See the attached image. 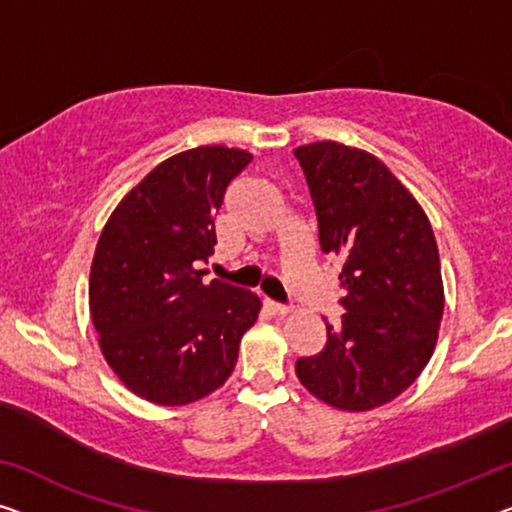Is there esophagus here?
<instances>
[{
  "label": "esophagus",
  "instance_id": "1",
  "mask_svg": "<svg viewBox=\"0 0 512 512\" xmlns=\"http://www.w3.org/2000/svg\"><path fill=\"white\" fill-rule=\"evenodd\" d=\"M264 305L273 312V315H280V317H285L287 312H289V305H285V303H278V301H271V299H266V301H264Z\"/></svg>",
  "mask_w": 512,
  "mask_h": 512
}]
</instances>
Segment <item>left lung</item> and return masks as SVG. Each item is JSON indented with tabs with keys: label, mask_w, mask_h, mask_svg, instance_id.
Returning a JSON list of instances; mask_svg holds the SVG:
<instances>
[{
	"label": "left lung",
	"mask_w": 512,
	"mask_h": 512,
	"mask_svg": "<svg viewBox=\"0 0 512 512\" xmlns=\"http://www.w3.org/2000/svg\"><path fill=\"white\" fill-rule=\"evenodd\" d=\"M308 181L319 246L342 259L345 308L326 322V345L296 361L301 384L335 409L368 411L414 384L444 315L432 225L393 172L340 142L294 149Z\"/></svg>",
	"instance_id": "1"
}]
</instances>
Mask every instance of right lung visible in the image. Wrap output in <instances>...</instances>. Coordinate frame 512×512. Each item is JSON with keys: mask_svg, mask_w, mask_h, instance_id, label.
<instances>
[{"mask_svg": "<svg viewBox=\"0 0 512 512\" xmlns=\"http://www.w3.org/2000/svg\"><path fill=\"white\" fill-rule=\"evenodd\" d=\"M253 156L220 144L163 160L114 209L98 239L89 308L98 345L128 391L181 407L232 375L257 294L202 282L213 216Z\"/></svg>", "mask_w": 512, "mask_h": 512, "instance_id": "right-lung-1", "label": "right lung"}]
</instances>
